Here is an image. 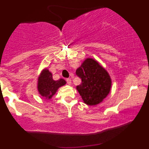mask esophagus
Returning <instances> with one entry per match:
<instances>
[{"mask_svg":"<svg viewBox=\"0 0 149 149\" xmlns=\"http://www.w3.org/2000/svg\"><path fill=\"white\" fill-rule=\"evenodd\" d=\"M66 82H67V84L68 85H71V80L70 78H66Z\"/></svg>","mask_w":149,"mask_h":149,"instance_id":"34e87169","label":"esophagus"}]
</instances>
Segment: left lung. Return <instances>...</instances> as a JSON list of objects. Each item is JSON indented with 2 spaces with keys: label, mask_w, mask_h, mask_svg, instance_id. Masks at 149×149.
I'll use <instances>...</instances> for the list:
<instances>
[{
  "label": "left lung",
  "mask_w": 149,
  "mask_h": 149,
  "mask_svg": "<svg viewBox=\"0 0 149 149\" xmlns=\"http://www.w3.org/2000/svg\"><path fill=\"white\" fill-rule=\"evenodd\" d=\"M76 73L82 80L80 85L76 86V90L85 104L97 105L108 96L111 88V78L97 60L87 58Z\"/></svg>",
  "instance_id": "8db88e82"
}]
</instances>
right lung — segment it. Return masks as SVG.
<instances>
[{"mask_svg": "<svg viewBox=\"0 0 149 149\" xmlns=\"http://www.w3.org/2000/svg\"><path fill=\"white\" fill-rule=\"evenodd\" d=\"M66 83V80L60 78L53 80L52 74L47 69H44L38 78V91L45 100H50L60 87Z\"/></svg>", "mask_w": 149, "mask_h": 149, "instance_id": "add662e5", "label": "right lung"}]
</instances>
